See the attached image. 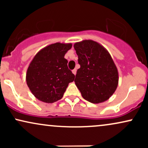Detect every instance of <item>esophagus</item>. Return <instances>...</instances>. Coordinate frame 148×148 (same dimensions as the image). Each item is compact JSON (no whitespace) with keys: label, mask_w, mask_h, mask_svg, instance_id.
I'll return each mask as SVG.
<instances>
[{"label":"esophagus","mask_w":148,"mask_h":148,"mask_svg":"<svg viewBox=\"0 0 148 148\" xmlns=\"http://www.w3.org/2000/svg\"><path fill=\"white\" fill-rule=\"evenodd\" d=\"M72 73L74 74V75H76V69H73V70H72Z\"/></svg>","instance_id":"1"}]
</instances>
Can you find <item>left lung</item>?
<instances>
[{
    "label": "left lung",
    "mask_w": 148,
    "mask_h": 148,
    "mask_svg": "<svg viewBox=\"0 0 148 148\" xmlns=\"http://www.w3.org/2000/svg\"><path fill=\"white\" fill-rule=\"evenodd\" d=\"M74 47L81 66L74 82L81 95L93 103L108 100L116 90L119 81L118 69L109 52L91 40L76 42Z\"/></svg>",
    "instance_id": "8db88e82"
}]
</instances>
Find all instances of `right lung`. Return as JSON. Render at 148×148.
Segmentation results:
<instances>
[{
    "label": "right lung",
    "mask_w": 148,
    "mask_h": 148,
    "mask_svg": "<svg viewBox=\"0 0 148 148\" xmlns=\"http://www.w3.org/2000/svg\"><path fill=\"white\" fill-rule=\"evenodd\" d=\"M71 43L47 46L37 53L27 69L26 84L37 99L53 103L60 99L69 83L74 80L68 69L64 55L72 48Z\"/></svg>",
    "instance_id": "add662e5"
}]
</instances>
